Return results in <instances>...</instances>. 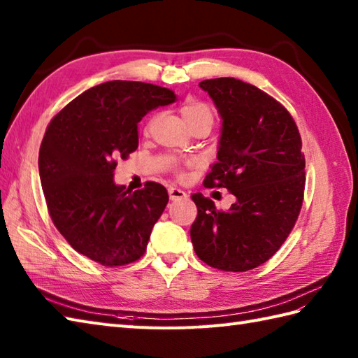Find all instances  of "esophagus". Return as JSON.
Wrapping results in <instances>:
<instances>
[{"mask_svg":"<svg viewBox=\"0 0 358 358\" xmlns=\"http://www.w3.org/2000/svg\"><path fill=\"white\" fill-rule=\"evenodd\" d=\"M167 192H169V199H171L172 201L187 199V194H186L185 191H181V189H178V187H172V186H171L169 189H167Z\"/></svg>","mask_w":358,"mask_h":358,"instance_id":"obj_1","label":"esophagus"}]
</instances>
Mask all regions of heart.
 <instances>
[{
	"label": "heart",
	"mask_w": 358,
	"mask_h": 358,
	"mask_svg": "<svg viewBox=\"0 0 358 358\" xmlns=\"http://www.w3.org/2000/svg\"><path fill=\"white\" fill-rule=\"evenodd\" d=\"M181 115H183L186 124L192 127L199 123H209L212 126V121H214V113H212L210 108L208 104L201 101H189L183 108H181ZM173 169L178 173V177H183L185 171L180 164L173 163Z\"/></svg>",
	"instance_id": "heart-1"
}]
</instances>
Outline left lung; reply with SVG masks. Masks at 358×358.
Listing matches in <instances>:
<instances>
[{"label":"left lung","instance_id":"obj_1","mask_svg":"<svg viewBox=\"0 0 358 358\" xmlns=\"http://www.w3.org/2000/svg\"><path fill=\"white\" fill-rule=\"evenodd\" d=\"M200 87L223 118L218 163L204 187H226L235 201L220 210L194 194L199 214L191 240L201 262L245 272L268 262L294 229L305 195V155L291 113L262 89L237 78H212Z\"/></svg>","mask_w":358,"mask_h":358}]
</instances>
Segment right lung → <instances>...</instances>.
Masks as SVG:
<instances>
[{
  "instance_id": "right-lung-1",
  "label": "right lung",
  "mask_w": 358,
  "mask_h": 358,
  "mask_svg": "<svg viewBox=\"0 0 358 358\" xmlns=\"http://www.w3.org/2000/svg\"><path fill=\"white\" fill-rule=\"evenodd\" d=\"M175 98L162 86L115 80L87 89L50 120L38 157L44 199L81 255L115 268L146 252L169 195L155 181L131 192L113 183V171L138 148L141 118Z\"/></svg>"
}]
</instances>
